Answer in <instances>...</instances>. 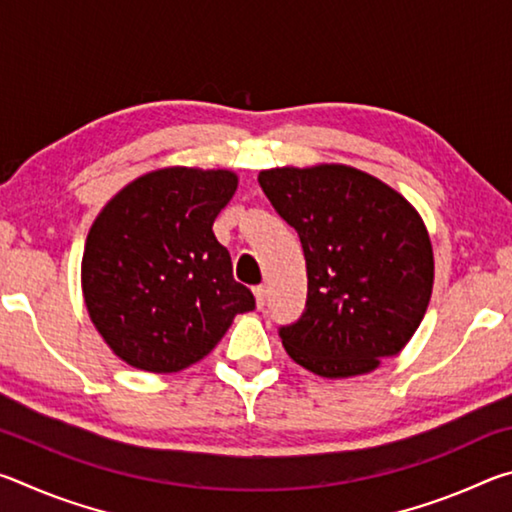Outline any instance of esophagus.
Instances as JSON below:
<instances>
[{"label":"esophagus","mask_w":512,"mask_h":512,"mask_svg":"<svg viewBox=\"0 0 512 512\" xmlns=\"http://www.w3.org/2000/svg\"><path fill=\"white\" fill-rule=\"evenodd\" d=\"M253 293H255V302H257V307L262 309V307L266 305V287H255V289H253Z\"/></svg>","instance_id":"obj_1"}]
</instances>
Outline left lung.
I'll use <instances>...</instances> for the list:
<instances>
[{"label":"left lung","mask_w":512,"mask_h":512,"mask_svg":"<svg viewBox=\"0 0 512 512\" xmlns=\"http://www.w3.org/2000/svg\"><path fill=\"white\" fill-rule=\"evenodd\" d=\"M257 180L307 259V309L280 327L289 357L318 377L345 379L400 354L433 289V248L418 210L348 164L277 167Z\"/></svg>","instance_id":"1"}]
</instances>
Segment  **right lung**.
<instances>
[{
	"label": "right lung",
	"mask_w": 512,
	"mask_h": 512,
	"mask_svg": "<svg viewBox=\"0 0 512 512\" xmlns=\"http://www.w3.org/2000/svg\"><path fill=\"white\" fill-rule=\"evenodd\" d=\"M237 185L228 169H155L112 196L94 219L81 262L85 307L128 366H192L214 350L237 314L255 309L212 232Z\"/></svg>",
	"instance_id": "right-lung-1"
}]
</instances>
